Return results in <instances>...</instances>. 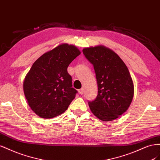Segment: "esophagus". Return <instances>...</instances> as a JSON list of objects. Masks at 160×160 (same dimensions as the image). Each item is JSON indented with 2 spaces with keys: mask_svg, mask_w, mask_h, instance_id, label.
Listing matches in <instances>:
<instances>
[{
  "mask_svg": "<svg viewBox=\"0 0 160 160\" xmlns=\"http://www.w3.org/2000/svg\"><path fill=\"white\" fill-rule=\"evenodd\" d=\"M78 92H79V94H83L84 92V89L83 88H81V89H80V90H78Z\"/></svg>",
  "mask_w": 160,
  "mask_h": 160,
  "instance_id": "34e87169",
  "label": "esophagus"
}]
</instances>
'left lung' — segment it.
I'll use <instances>...</instances> for the list:
<instances>
[{
  "instance_id": "8db88e82",
  "label": "left lung",
  "mask_w": 160,
  "mask_h": 160,
  "mask_svg": "<svg viewBox=\"0 0 160 160\" xmlns=\"http://www.w3.org/2000/svg\"><path fill=\"white\" fill-rule=\"evenodd\" d=\"M82 52L94 66L98 84L97 97L88 101L90 110L102 121L116 119L128 109L134 95L128 68L116 53L102 45Z\"/></svg>"
}]
</instances>
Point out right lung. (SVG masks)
I'll list each match as a JSON object with an SVG mask.
<instances>
[{"mask_svg":"<svg viewBox=\"0 0 160 160\" xmlns=\"http://www.w3.org/2000/svg\"><path fill=\"white\" fill-rule=\"evenodd\" d=\"M80 54L74 45L64 43L34 62L25 78L23 90L27 102L36 115L50 118L67 110L78 92L72 88L68 67Z\"/></svg>","mask_w":160,"mask_h":160,"instance_id":"obj_1","label":"right lung"}]
</instances>
